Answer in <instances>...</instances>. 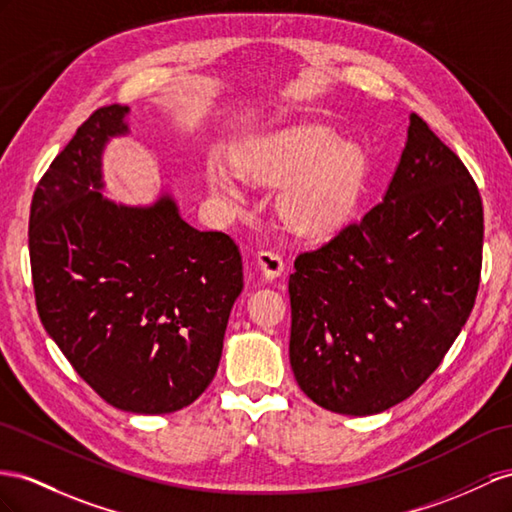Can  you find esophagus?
<instances>
[{
  "label": "esophagus",
  "instance_id": "obj_1",
  "mask_svg": "<svg viewBox=\"0 0 512 512\" xmlns=\"http://www.w3.org/2000/svg\"><path fill=\"white\" fill-rule=\"evenodd\" d=\"M257 264H259L261 272H264V277L268 281L281 277L283 270H285L283 257L279 253H274V251H261V253H257Z\"/></svg>",
  "mask_w": 512,
  "mask_h": 512
}]
</instances>
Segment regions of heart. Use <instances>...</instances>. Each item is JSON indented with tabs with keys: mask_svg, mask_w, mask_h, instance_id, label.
<instances>
[{
	"mask_svg": "<svg viewBox=\"0 0 512 512\" xmlns=\"http://www.w3.org/2000/svg\"><path fill=\"white\" fill-rule=\"evenodd\" d=\"M238 162L246 175L282 183L277 207L294 231L329 233L355 212L368 179V157L355 142H344L333 127L296 125L248 142ZM207 183L218 199L240 201V183L231 168L212 164Z\"/></svg>",
	"mask_w": 512,
	"mask_h": 512,
	"instance_id": "1",
	"label": "heart"
}]
</instances>
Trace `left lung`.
<instances>
[{
	"label": "left lung",
	"instance_id": "left-lung-1",
	"mask_svg": "<svg viewBox=\"0 0 512 512\" xmlns=\"http://www.w3.org/2000/svg\"><path fill=\"white\" fill-rule=\"evenodd\" d=\"M383 201L290 274V363L322 409L374 415L439 368L476 303L484 216L458 155L411 114Z\"/></svg>",
	"mask_w": 512,
	"mask_h": 512
}]
</instances>
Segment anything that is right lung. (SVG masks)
<instances>
[{
  "mask_svg": "<svg viewBox=\"0 0 512 512\" xmlns=\"http://www.w3.org/2000/svg\"><path fill=\"white\" fill-rule=\"evenodd\" d=\"M127 114L95 110L38 181L30 264L38 316L75 372L116 409L162 415L214 381L242 255L227 233L190 227L170 194L147 207L101 194Z\"/></svg>",
  "mask_w": 512,
  "mask_h": 512,
  "instance_id": "right-lung-1",
  "label": "right lung"
}]
</instances>
